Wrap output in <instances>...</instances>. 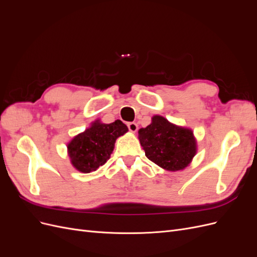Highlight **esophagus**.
<instances>
[{"label":"esophagus","instance_id":"34e87169","mask_svg":"<svg viewBox=\"0 0 257 257\" xmlns=\"http://www.w3.org/2000/svg\"><path fill=\"white\" fill-rule=\"evenodd\" d=\"M127 127L130 130V132H132V133H135V132H137V130H138V125L135 122L127 123Z\"/></svg>","mask_w":257,"mask_h":257}]
</instances>
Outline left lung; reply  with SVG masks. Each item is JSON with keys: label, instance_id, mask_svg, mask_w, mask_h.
<instances>
[{"label": "left lung", "instance_id": "8db88e82", "mask_svg": "<svg viewBox=\"0 0 257 257\" xmlns=\"http://www.w3.org/2000/svg\"><path fill=\"white\" fill-rule=\"evenodd\" d=\"M146 157L169 172L190 165L197 151V143L191 128L176 125L162 115H153L147 127L138 131Z\"/></svg>", "mask_w": 257, "mask_h": 257}]
</instances>
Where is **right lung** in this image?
Returning a JSON list of instances; mask_svg holds the SVG:
<instances>
[{"label": "right lung", "mask_w": 257, "mask_h": 257, "mask_svg": "<svg viewBox=\"0 0 257 257\" xmlns=\"http://www.w3.org/2000/svg\"><path fill=\"white\" fill-rule=\"evenodd\" d=\"M128 131L120 120L106 124L95 120L90 127L76 135L67 144V153L72 165L83 174H89L104 165L113 151L116 138Z\"/></svg>", "instance_id": "1"}]
</instances>
